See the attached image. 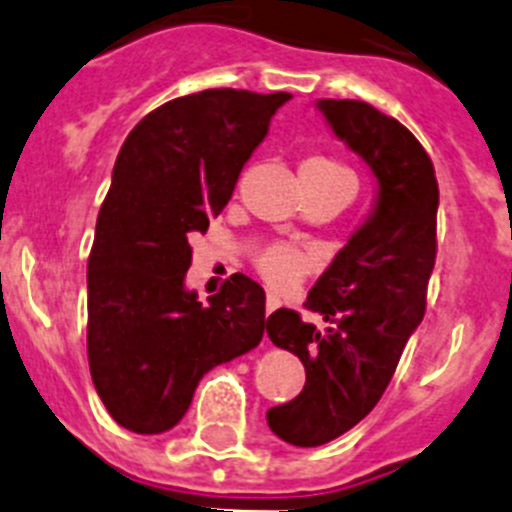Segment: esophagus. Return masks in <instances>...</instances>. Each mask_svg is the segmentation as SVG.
Wrapping results in <instances>:
<instances>
[{
	"label": "esophagus",
	"instance_id": "1",
	"mask_svg": "<svg viewBox=\"0 0 512 512\" xmlns=\"http://www.w3.org/2000/svg\"><path fill=\"white\" fill-rule=\"evenodd\" d=\"M278 308H280V298H275V295H267V300H265L267 315L275 313V310H278Z\"/></svg>",
	"mask_w": 512,
	"mask_h": 512
}]
</instances>
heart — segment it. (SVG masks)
<instances>
[{"label":"heart","instance_id":"heart-1","mask_svg":"<svg viewBox=\"0 0 512 512\" xmlns=\"http://www.w3.org/2000/svg\"><path fill=\"white\" fill-rule=\"evenodd\" d=\"M300 169L318 171V174L326 176H351V171L343 169L336 161L323 159V156H313V159L303 161ZM310 267H313V257H310L308 252H300L288 245L267 247L260 255V260H257V270H260L262 278H265L275 290L295 288Z\"/></svg>","mask_w":512,"mask_h":512}]
</instances>
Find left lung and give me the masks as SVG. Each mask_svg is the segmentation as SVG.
Returning <instances> with one entry per match:
<instances>
[{
  "label": "left lung",
  "instance_id": "1",
  "mask_svg": "<svg viewBox=\"0 0 512 512\" xmlns=\"http://www.w3.org/2000/svg\"><path fill=\"white\" fill-rule=\"evenodd\" d=\"M315 108L369 166L376 194L305 300L331 326L318 331L288 308L265 323L270 341L305 366L303 391L267 412L272 434L295 447H321L376 407L422 323L437 257L439 189L422 143L364 100L321 98Z\"/></svg>",
  "mask_w": 512,
  "mask_h": 512
}]
</instances>
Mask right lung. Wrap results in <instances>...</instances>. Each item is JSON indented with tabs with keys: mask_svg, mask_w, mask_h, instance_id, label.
<instances>
[{
	"mask_svg": "<svg viewBox=\"0 0 512 512\" xmlns=\"http://www.w3.org/2000/svg\"><path fill=\"white\" fill-rule=\"evenodd\" d=\"M290 93L214 88L164 103L121 146L88 260V361L108 414L176 427L207 371L265 333V290L237 272L207 305L186 288L189 234L222 212Z\"/></svg>",
	"mask_w": 512,
	"mask_h": 512,
	"instance_id": "obj_1",
	"label": "right lung"
}]
</instances>
